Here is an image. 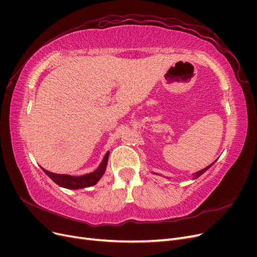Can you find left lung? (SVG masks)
<instances>
[{
	"instance_id": "left-lung-1",
	"label": "left lung",
	"mask_w": 257,
	"mask_h": 257,
	"mask_svg": "<svg viewBox=\"0 0 257 257\" xmlns=\"http://www.w3.org/2000/svg\"><path fill=\"white\" fill-rule=\"evenodd\" d=\"M214 163V162H213ZM213 163H212V164H210L209 166H207L206 168H204V169H201V170H199V172H197V173H195V174H193V179H196V178H198L199 176H201V175H203L205 172H206V170H208L210 167H211L212 165H213ZM154 174V173H153ZM155 175H159V174H155Z\"/></svg>"
}]
</instances>
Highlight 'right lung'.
<instances>
[{"instance_id": "obj_1", "label": "right lung", "mask_w": 257, "mask_h": 257, "mask_svg": "<svg viewBox=\"0 0 257 257\" xmlns=\"http://www.w3.org/2000/svg\"><path fill=\"white\" fill-rule=\"evenodd\" d=\"M108 157H109V151L105 154L102 163H100L99 166L94 170V172H92L90 174H85L82 176L54 174L44 169L43 167L42 169L53 182H56L58 185L62 186V188L69 189V190H79V189H84V188H89V186H92V185H95L99 181V179L103 177L106 170Z\"/></svg>"}]
</instances>
